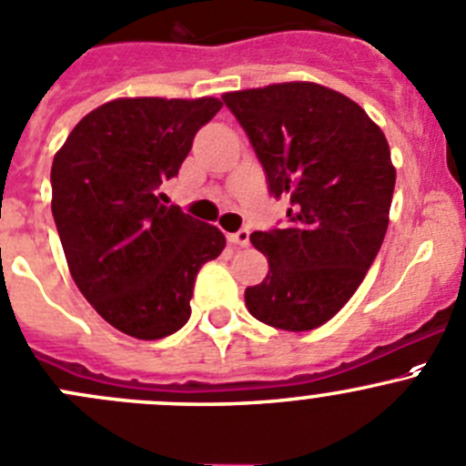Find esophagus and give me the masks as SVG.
<instances>
[{
  "mask_svg": "<svg viewBox=\"0 0 466 466\" xmlns=\"http://www.w3.org/2000/svg\"><path fill=\"white\" fill-rule=\"evenodd\" d=\"M229 241H232L234 246H241V248H246L248 243H250V232H248V229H238V232L229 234Z\"/></svg>",
  "mask_w": 466,
  "mask_h": 466,
  "instance_id": "34e87169",
  "label": "esophagus"
}]
</instances>
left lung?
Listing matches in <instances>:
<instances>
[{
    "label": "left lung",
    "mask_w": 466,
    "mask_h": 466,
    "mask_svg": "<svg viewBox=\"0 0 466 466\" xmlns=\"http://www.w3.org/2000/svg\"><path fill=\"white\" fill-rule=\"evenodd\" d=\"M264 166L270 196L291 200L284 229L252 232L268 275L246 289L257 320L305 332L358 291L390 225L396 168L360 104L311 81L225 93Z\"/></svg>",
    "instance_id": "obj_1"
}]
</instances>
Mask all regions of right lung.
Segmentation results:
<instances>
[{"label": "right lung", "mask_w": 466, "mask_h": 466, "mask_svg": "<svg viewBox=\"0 0 466 466\" xmlns=\"http://www.w3.org/2000/svg\"><path fill=\"white\" fill-rule=\"evenodd\" d=\"M216 97H123L76 123L52 164V214L72 279L129 337H168L191 316L202 264L223 252L218 228L161 205Z\"/></svg>", "instance_id": "right-lung-1"}]
</instances>
